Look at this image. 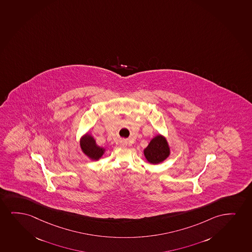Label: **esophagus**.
<instances>
[{"mask_svg":"<svg viewBox=\"0 0 252 252\" xmlns=\"http://www.w3.org/2000/svg\"><path fill=\"white\" fill-rule=\"evenodd\" d=\"M121 145L122 147H126V146H127V141L122 139V140L121 141Z\"/></svg>","mask_w":252,"mask_h":252,"instance_id":"34e87169","label":"esophagus"}]
</instances>
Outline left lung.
Returning <instances> with one entry per match:
<instances>
[{"instance_id":"8db88e82","label":"left lung","mask_w":252,"mask_h":252,"mask_svg":"<svg viewBox=\"0 0 252 252\" xmlns=\"http://www.w3.org/2000/svg\"><path fill=\"white\" fill-rule=\"evenodd\" d=\"M144 154L150 163L162 162L170 155V149L167 139L161 135H157L151 139L149 145L144 149Z\"/></svg>"}]
</instances>
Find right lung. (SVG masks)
I'll list each match as a JSON object with an SVG mask.
<instances>
[{"label":"right lung","instance_id":"add662e5","mask_svg":"<svg viewBox=\"0 0 252 252\" xmlns=\"http://www.w3.org/2000/svg\"><path fill=\"white\" fill-rule=\"evenodd\" d=\"M80 147L84 153L92 160H97L104 154V148L100 147L95 144L94 137L86 134L80 139Z\"/></svg>","mask_w":252,"mask_h":252}]
</instances>
